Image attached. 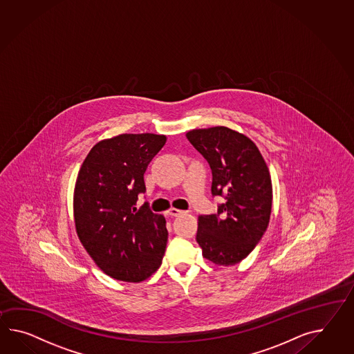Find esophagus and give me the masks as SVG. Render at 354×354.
I'll return each mask as SVG.
<instances>
[{"instance_id":"esophagus-1","label":"esophagus","mask_w":354,"mask_h":354,"mask_svg":"<svg viewBox=\"0 0 354 354\" xmlns=\"http://www.w3.org/2000/svg\"><path fill=\"white\" fill-rule=\"evenodd\" d=\"M167 214L170 216H179L180 214H183V211L178 209V208L171 207L167 211Z\"/></svg>"}]
</instances>
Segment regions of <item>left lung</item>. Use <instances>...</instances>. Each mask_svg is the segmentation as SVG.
I'll list each match as a JSON object with an SVG mask.
<instances>
[{
    "label": "left lung",
    "mask_w": 354,
    "mask_h": 354,
    "mask_svg": "<svg viewBox=\"0 0 354 354\" xmlns=\"http://www.w3.org/2000/svg\"><path fill=\"white\" fill-rule=\"evenodd\" d=\"M187 138L207 160L212 196L224 197L216 214L198 217L197 243L205 259L232 266L250 254L268 229L272 184L257 146L226 127L194 129Z\"/></svg>",
    "instance_id": "1"
}]
</instances>
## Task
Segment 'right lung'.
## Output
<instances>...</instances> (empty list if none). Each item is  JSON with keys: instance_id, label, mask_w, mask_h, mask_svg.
I'll list each match as a JSON object with an SVG mask.
<instances>
[{"instance_id": "obj_1", "label": "right lung", "mask_w": 354, "mask_h": 354, "mask_svg": "<svg viewBox=\"0 0 354 354\" xmlns=\"http://www.w3.org/2000/svg\"><path fill=\"white\" fill-rule=\"evenodd\" d=\"M166 143L165 136L121 134L104 139L86 155L74 189V220L79 239L95 265L116 280L139 283L162 262L166 220L148 203L147 166Z\"/></svg>"}]
</instances>
